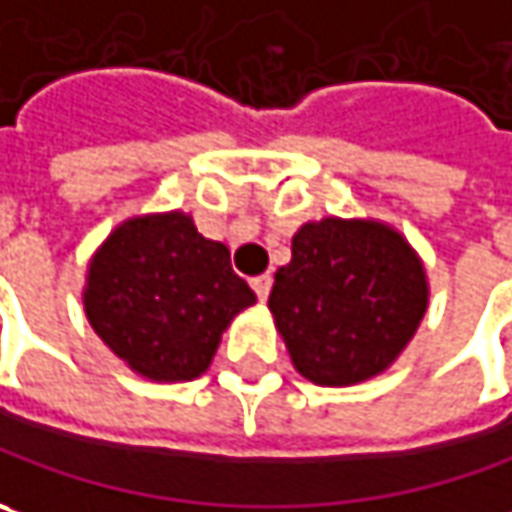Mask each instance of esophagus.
<instances>
[{
	"instance_id": "obj_1",
	"label": "esophagus",
	"mask_w": 512,
	"mask_h": 512,
	"mask_svg": "<svg viewBox=\"0 0 512 512\" xmlns=\"http://www.w3.org/2000/svg\"><path fill=\"white\" fill-rule=\"evenodd\" d=\"M252 289H255L260 300L269 298V292H272V275H257V278L252 280Z\"/></svg>"
}]
</instances>
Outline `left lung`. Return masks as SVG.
<instances>
[{"instance_id":"obj_1","label":"left lung","mask_w":512,"mask_h":512,"mask_svg":"<svg viewBox=\"0 0 512 512\" xmlns=\"http://www.w3.org/2000/svg\"><path fill=\"white\" fill-rule=\"evenodd\" d=\"M430 306V280L412 243L375 217H321L292 237L275 272L269 312L300 375L355 387L387 372Z\"/></svg>"}]
</instances>
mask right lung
Listing matches in <instances>:
<instances>
[{
    "label": "right lung",
    "instance_id": "right-lung-1",
    "mask_svg": "<svg viewBox=\"0 0 512 512\" xmlns=\"http://www.w3.org/2000/svg\"><path fill=\"white\" fill-rule=\"evenodd\" d=\"M229 249L197 232L191 214H134L88 260L82 306L100 341L134 375L183 384L212 367L223 332L249 306Z\"/></svg>",
    "mask_w": 512,
    "mask_h": 512
}]
</instances>
